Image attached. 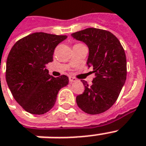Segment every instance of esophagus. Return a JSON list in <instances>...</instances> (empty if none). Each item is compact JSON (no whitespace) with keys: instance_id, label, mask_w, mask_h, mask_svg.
Masks as SVG:
<instances>
[{"instance_id":"1","label":"esophagus","mask_w":146,"mask_h":146,"mask_svg":"<svg viewBox=\"0 0 146 146\" xmlns=\"http://www.w3.org/2000/svg\"><path fill=\"white\" fill-rule=\"evenodd\" d=\"M69 81H70V83H73V82H76V81H77V80L73 77H70L69 78Z\"/></svg>"}]
</instances>
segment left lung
<instances>
[{
	"instance_id": "1",
	"label": "left lung",
	"mask_w": 146,
	"mask_h": 146,
	"mask_svg": "<svg viewBox=\"0 0 146 146\" xmlns=\"http://www.w3.org/2000/svg\"><path fill=\"white\" fill-rule=\"evenodd\" d=\"M71 36L89 48L86 66L96 75L91 85L82 80L85 91L76 96V104L89 114L103 113L115 103L127 79L124 50L115 35L103 29L88 28Z\"/></svg>"
}]
</instances>
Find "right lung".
Returning a JSON list of instances; mask_svg holds the SVG:
<instances>
[{
    "label": "right lung",
    "instance_id": "obj_1",
    "mask_svg": "<svg viewBox=\"0 0 146 146\" xmlns=\"http://www.w3.org/2000/svg\"><path fill=\"white\" fill-rule=\"evenodd\" d=\"M66 35L35 33L16 42L6 65V80L20 106L33 114H44L54 105L58 92L68 84L65 75L48 74L46 64L53 61L55 48Z\"/></svg>",
    "mask_w": 146,
    "mask_h": 146
}]
</instances>
